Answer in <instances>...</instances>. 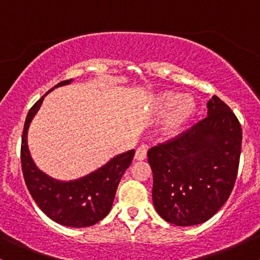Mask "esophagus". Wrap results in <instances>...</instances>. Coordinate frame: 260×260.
Listing matches in <instances>:
<instances>
[{"label":"esophagus","mask_w":260,"mask_h":260,"mask_svg":"<svg viewBox=\"0 0 260 260\" xmlns=\"http://www.w3.org/2000/svg\"><path fill=\"white\" fill-rule=\"evenodd\" d=\"M147 157V149L140 147L136 150V155H134V159L137 161H142Z\"/></svg>","instance_id":"esophagus-1"}]
</instances>
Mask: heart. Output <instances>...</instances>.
Segmentation results:
<instances>
[{
	"label": "heart",
	"instance_id": "obj_1",
	"mask_svg": "<svg viewBox=\"0 0 260 260\" xmlns=\"http://www.w3.org/2000/svg\"><path fill=\"white\" fill-rule=\"evenodd\" d=\"M153 111L157 116H166L162 123V134L166 138H174L194 116L197 105L192 98L166 90L153 99Z\"/></svg>",
	"mask_w": 260,
	"mask_h": 260
}]
</instances>
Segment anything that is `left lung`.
Wrapping results in <instances>:
<instances>
[{
	"instance_id": "left-lung-1",
	"label": "left lung",
	"mask_w": 260,
	"mask_h": 260,
	"mask_svg": "<svg viewBox=\"0 0 260 260\" xmlns=\"http://www.w3.org/2000/svg\"><path fill=\"white\" fill-rule=\"evenodd\" d=\"M208 116L148 151L155 210L177 226L205 222L225 204L240 165L242 128L214 95Z\"/></svg>"
}]
</instances>
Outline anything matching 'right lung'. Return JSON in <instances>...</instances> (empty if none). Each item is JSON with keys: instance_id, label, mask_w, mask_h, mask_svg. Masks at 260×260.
<instances>
[{"instance_id": "add662e5", "label": "right lung", "mask_w": 260, "mask_h": 260, "mask_svg": "<svg viewBox=\"0 0 260 260\" xmlns=\"http://www.w3.org/2000/svg\"><path fill=\"white\" fill-rule=\"evenodd\" d=\"M71 82L72 79L63 80L55 88ZM51 90L31 106L25 118L20 147L23 176L32 199L50 219L70 228H88L103 220L111 210L117 186L132 162L134 150L117 155L103 168L76 181L61 182L45 175L31 159L26 137L32 117Z\"/></svg>"}]
</instances>
